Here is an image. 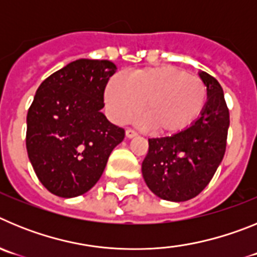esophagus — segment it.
Instances as JSON below:
<instances>
[{
	"instance_id": "34e87169",
	"label": "esophagus",
	"mask_w": 257,
	"mask_h": 257,
	"mask_svg": "<svg viewBox=\"0 0 257 257\" xmlns=\"http://www.w3.org/2000/svg\"><path fill=\"white\" fill-rule=\"evenodd\" d=\"M136 135H138V133L135 130H133V128H127L126 130V138H128V139H133Z\"/></svg>"
}]
</instances>
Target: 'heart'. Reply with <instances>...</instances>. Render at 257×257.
I'll list each match as a JSON object with an SVG mask.
<instances>
[{
  "label": "heart",
  "instance_id": "obj_1",
  "mask_svg": "<svg viewBox=\"0 0 257 257\" xmlns=\"http://www.w3.org/2000/svg\"><path fill=\"white\" fill-rule=\"evenodd\" d=\"M207 90L201 79L174 65L135 70L109 79L104 92L106 112L115 123L144 117L152 130L176 135L189 128L205 108Z\"/></svg>",
  "mask_w": 257,
  "mask_h": 257
}]
</instances>
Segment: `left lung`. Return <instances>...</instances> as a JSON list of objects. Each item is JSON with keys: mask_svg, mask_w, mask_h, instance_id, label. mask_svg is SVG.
I'll return each instance as SVG.
<instances>
[{"mask_svg": "<svg viewBox=\"0 0 257 257\" xmlns=\"http://www.w3.org/2000/svg\"><path fill=\"white\" fill-rule=\"evenodd\" d=\"M199 78L207 90L201 117L176 135L149 139L142 172L149 189L160 198L184 202L207 187L221 163L226 148L229 110L224 92L206 72Z\"/></svg>", "mask_w": 257, "mask_h": 257, "instance_id": "8db88e82", "label": "left lung"}]
</instances>
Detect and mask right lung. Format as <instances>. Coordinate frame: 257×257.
Wrapping results in <instances>:
<instances>
[{"instance_id": "obj_1", "label": "right lung", "mask_w": 257, "mask_h": 257, "mask_svg": "<svg viewBox=\"0 0 257 257\" xmlns=\"http://www.w3.org/2000/svg\"><path fill=\"white\" fill-rule=\"evenodd\" d=\"M117 67L109 60H74L41 83L27 114V152L52 194L73 198L103 175L124 130L101 112L104 90Z\"/></svg>"}]
</instances>
